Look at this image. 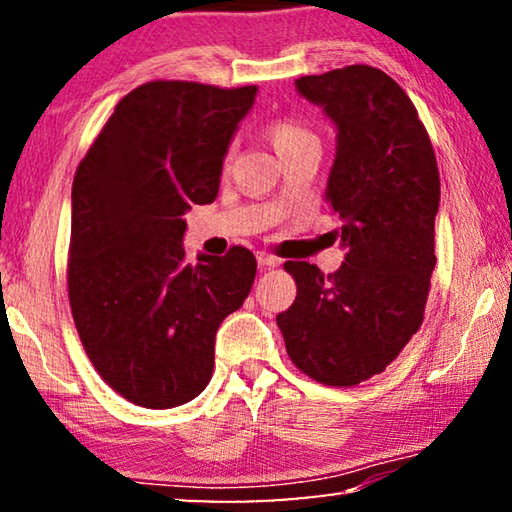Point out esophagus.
<instances>
[{
    "mask_svg": "<svg viewBox=\"0 0 512 512\" xmlns=\"http://www.w3.org/2000/svg\"><path fill=\"white\" fill-rule=\"evenodd\" d=\"M257 264L259 268H264V271H268V268H275L277 264H280V259L268 255V253H257Z\"/></svg>",
    "mask_w": 512,
    "mask_h": 512,
    "instance_id": "obj_1",
    "label": "esophagus"
}]
</instances>
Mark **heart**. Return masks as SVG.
I'll return each mask as SVG.
<instances>
[{
  "instance_id": "1",
  "label": "heart",
  "mask_w": 512,
  "mask_h": 512,
  "mask_svg": "<svg viewBox=\"0 0 512 512\" xmlns=\"http://www.w3.org/2000/svg\"><path fill=\"white\" fill-rule=\"evenodd\" d=\"M264 133H266V140L271 142L275 153L280 155L282 160H289L296 153L311 149V146H320L318 135L296 117H277L266 126ZM230 164H232V151L225 153L223 169H230Z\"/></svg>"
}]
</instances>
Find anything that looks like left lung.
<instances>
[{
    "label": "left lung",
    "mask_w": 512,
    "mask_h": 512,
    "mask_svg": "<svg viewBox=\"0 0 512 512\" xmlns=\"http://www.w3.org/2000/svg\"><path fill=\"white\" fill-rule=\"evenodd\" d=\"M296 88L339 128L327 201L343 221L345 262L329 275L284 264L298 293L277 327L293 366L348 388L384 372L422 325L436 266L438 164L413 101L381 69L348 65L302 76Z\"/></svg>",
    "instance_id": "1"
}]
</instances>
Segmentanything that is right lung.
<instances>
[{
	"instance_id": "right-lung-1",
	"label": "right lung",
	"mask_w": 512,
	"mask_h": 512,
	"mask_svg": "<svg viewBox=\"0 0 512 512\" xmlns=\"http://www.w3.org/2000/svg\"><path fill=\"white\" fill-rule=\"evenodd\" d=\"M257 88L149 81L128 92L72 185L67 293L101 379L144 409L205 391L214 336L253 287L248 248L189 264L185 212L219 194L223 155Z\"/></svg>"
}]
</instances>
